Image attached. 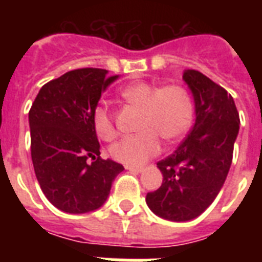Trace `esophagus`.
Masks as SVG:
<instances>
[{
  "label": "esophagus",
  "mask_w": 262,
  "mask_h": 262,
  "mask_svg": "<svg viewBox=\"0 0 262 262\" xmlns=\"http://www.w3.org/2000/svg\"><path fill=\"white\" fill-rule=\"evenodd\" d=\"M125 168L132 172H143L144 171V167H139V166H125Z\"/></svg>",
  "instance_id": "obj_1"
}]
</instances>
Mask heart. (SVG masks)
Listing matches in <instances>:
<instances>
[{"label": "heart", "mask_w": 262, "mask_h": 262, "mask_svg": "<svg viewBox=\"0 0 262 262\" xmlns=\"http://www.w3.org/2000/svg\"><path fill=\"white\" fill-rule=\"evenodd\" d=\"M121 98L141 108L139 135L125 137L111 147V158L126 166H140L162 149L160 139L175 143L186 135L194 119V104L186 88L178 84L158 87L148 81H136L121 91ZM96 135L111 141L118 135L114 119L106 107L98 106L92 114Z\"/></svg>", "instance_id": "1"}]
</instances>
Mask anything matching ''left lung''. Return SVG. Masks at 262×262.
<instances>
[{
	"instance_id": "left-lung-1",
	"label": "left lung",
	"mask_w": 262,
	"mask_h": 262,
	"mask_svg": "<svg viewBox=\"0 0 262 262\" xmlns=\"http://www.w3.org/2000/svg\"><path fill=\"white\" fill-rule=\"evenodd\" d=\"M183 80L194 99L195 122L181 145L158 167L163 182L147 194L155 215L187 222L207 209L223 187L239 132L234 99L201 72L187 69Z\"/></svg>"
}]
</instances>
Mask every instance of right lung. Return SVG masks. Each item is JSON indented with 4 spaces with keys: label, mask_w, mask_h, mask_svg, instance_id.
<instances>
[{
    "label": "right lung",
    "mask_w": 262,
    "mask_h": 262,
    "mask_svg": "<svg viewBox=\"0 0 262 262\" xmlns=\"http://www.w3.org/2000/svg\"><path fill=\"white\" fill-rule=\"evenodd\" d=\"M117 79L106 69H76L45 84L32 103L28 119L35 175L59 211L87 213L100 208L123 171L122 164L100 158L92 125L102 92Z\"/></svg>",
    "instance_id": "obj_1"
}]
</instances>
